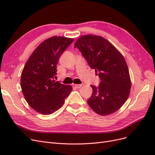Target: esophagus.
<instances>
[{
	"mask_svg": "<svg viewBox=\"0 0 155 155\" xmlns=\"http://www.w3.org/2000/svg\"><path fill=\"white\" fill-rule=\"evenodd\" d=\"M82 87V85H77V84H74L73 85V87L74 88H81Z\"/></svg>",
	"mask_w": 155,
	"mask_h": 155,
	"instance_id": "34e87169",
	"label": "esophagus"
}]
</instances>
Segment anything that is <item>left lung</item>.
<instances>
[{"label":"left lung","instance_id":"left-lung-1","mask_svg":"<svg viewBox=\"0 0 155 155\" xmlns=\"http://www.w3.org/2000/svg\"><path fill=\"white\" fill-rule=\"evenodd\" d=\"M78 48L101 82L91 85L87 100L91 109L101 116L114 113L128 99L131 87L129 69L124 56L109 41L101 36L83 35L77 40Z\"/></svg>","mask_w":155,"mask_h":155}]
</instances>
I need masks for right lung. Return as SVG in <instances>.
<instances>
[{
  "mask_svg": "<svg viewBox=\"0 0 155 155\" xmlns=\"http://www.w3.org/2000/svg\"><path fill=\"white\" fill-rule=\"evenodd\" d=\"M74 39L54 36L37 46L26 63L21 74V87L29 105L44 115L54 113L61 107L72 90L54 79L58 61Z\"/></svg>",
  "mask_w": 155,
  "mask_h": 155,
  "instance_id": "obj_1",
  "label": "right lung"
}]
</instances>
